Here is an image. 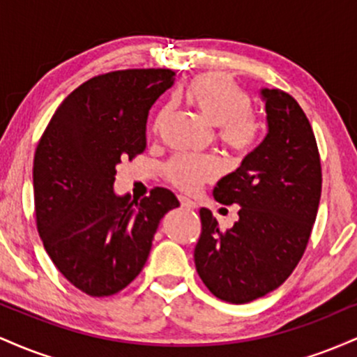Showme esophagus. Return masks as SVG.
Listing matches in <instances>:
<instances>
[{
  "instance_id": "obj_1",
  "label": "esophagus",
  "mask_w": 357,
  "mask_h": 357,
  "mask_svg": "<svg viewBox=\"0 0 357 357\" xmlns=\"http://www.w3.org/2000/svg\"><path fill=\"white\" fill-rule=\"evenodd\" d=\"M179 203H181V208H186V210H195L196 208V203L191 202L190 198H186V196H178Z\"/></svg>"
}]
</instances>
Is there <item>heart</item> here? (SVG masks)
Masks as SVG:
<instances>
[{
	"instance_id": "obj_1",
	"label": "heart",
	"mask_w": 357,
	"mask_h": 357,
	"mask_svg": "<svg viewBox=\"0 0 357 357\" xmlns=\"http://www.w3.org/2000/svg\"><path fill=\"white\" fill-rule=\"evenodd\" d=\"M186 99L213 126H218L221 144L236 155L253 149L260 136V119L252 109V99L240 85L223 75L206 73L196 77L188 85ZM171 117V105L159 110L154 130H161ZM220 173V166L211 158L174 155L165 166V178L178 190L191 192L203 183L211 181Z\"/></svg>"
}]
</instances>
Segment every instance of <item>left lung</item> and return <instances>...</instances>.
<instances>
[{
  "label": "left lung",
  "instance_id": "left-lung-1",
  "mask_svg": "<svg viewBox=\"0 0 357 357\" xmlns=\"http://www.w3.org/2000/svg\"><path fill=\"white\" fill-rule=\"evenodd\" d=\"M268 132L235 173L216 184L221 204H240L238 221L221 230L202 208L195 265L215 297L247 304L280 287L304 255L322 190L312 126L292 96L264 89Z\"/></svg>",
  "mask_w": 357,
  "mask_h": 357
}]
</instances>
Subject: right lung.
Returning <instances> with one entry per match:
<instances>
[{"label": "right lung", "instance_id": "1", "mask_svg": "<svg viewBox=\"0 0 357 357\" xmlns=\"http://www.w3.org/2000/svg\"><path fill=\"white\" fill-rule=\"evenodd\" d=\"M174 75L129 68L92 77L61 102L36 146L40 238L61 275L87 296L126 289L144 267L159 221L179 206L166 188L139 203L112 190L119 162L146 149L149 109Z\"/></svg>", "mask_w": 357, "mask_h": 357}]
</instances>
